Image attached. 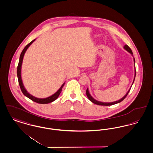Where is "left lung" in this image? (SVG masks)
I'll return each mask as SVG.
<instances>
[{"label": "left lung", "mask_w": 153, "mask_h": 153, "mask_svg": "<svg viewBox=\"0 0 153 153\" xmlns=\"http://www.w3.org/2000/svg\"><path fill=\"white\" fill-rule=\"evenodd\" d=\"M124 49H126L128 52H129L130 53H131V54L133 55V52H132V51H131V49L129 47V46H128V45H125L124 46ZM134 66H135V59H134ZM135 77H136V69H135L134 78V80H133V82L132 83V85H133V82H134V81ZM130 88L129 90V91H128V93L126 94V95H125L123 98H122L121 99H120V100H118V101H115V102H100V101H97L96 100H95L94 98H93L91 97V95H90V93H89V91H88V88H87V90H86V95H87V96L88 98V99H89V100H90L92 102H93L94 104H97V105H114V104H118V103L120 102L121 101H123V100L126 97V96L128 95V93H129L130 90Z\"/></svg>", "instance_id": "obj_1"}]
</instances>
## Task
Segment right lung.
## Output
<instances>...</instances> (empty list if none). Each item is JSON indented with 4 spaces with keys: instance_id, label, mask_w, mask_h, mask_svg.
Here are the masks:
<instances>
[{
    "instance_id": "right-lung-1",
    "label": "right lung",
    "mask_w": 153,
    "mask_h": 153,
    "mask_svg": "<svg viewBox=\"0 0 153 153\" xmlns=\"http://www.w3.org/2000/svg\"><path fill=\"white\" fill-rule=\"evenodd\" d=\"M35 39L33 40L31 42H30L28 45H27L25 46V47L24 48L23 51L21 53L20 56V59H19V62L18 64V66H17V77H18V80H19V83L21 88V90L22 91V93H23L24 95L25 96H26L27 97H28V98H30V100H31L32 101H34L36 103L38 104H48L50 102H52L53 101H54L55 100H56L58 97H59V95L60 94L61 91H62V89L63 88V87L64 86L65 83H63L62 84V85L60 87V88L58 90L57 92H56L53 95H52L51 96L45 98H36L35 97L33 96L32 95L29 94L27 90H25L23 82H22V76H21V69H22V62H23V57L27 49H28V48L29 47L31 44L35 41Z\"/></svg>"
}]
</instances>
